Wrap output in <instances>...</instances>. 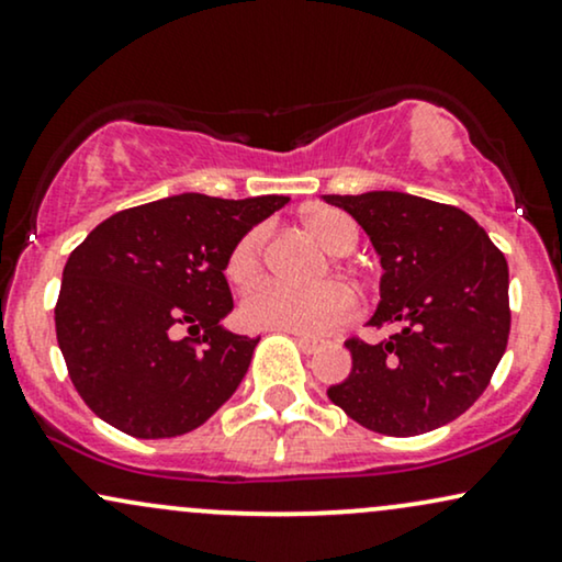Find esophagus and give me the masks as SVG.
Masks as SVG:
<instances>
[{"label": "esophagus", "instance_id": "34e87169", "mask_svg": "<svg viewBox=\"0 0 562 562\" xmlns=\"http://www.w3.org/2000/svg\"><path fill=\"white\" fill-rule=\"evenodd\" d=\"M294 338H296V344H300V349L304 351V355H315L317 349H321V341H317V338H313V336H302V334H292Z\"/></svg>", "mask_w": 562, "mask_h": 562}]
</instances>
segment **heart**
Instances as JSON below:
<instances>
[{
	"instance_id": "1",
	"label": "heart",
	"mask_w": 562,
	"mask_h": 562,
	"mask_svg": "<svg viewBox=\"0 0 562 562\" xmlns=\"http://www.w3.org/2000/svg\"><path fill=\"white\" fill-rule=\"evenodd\" d=\"M302 224L321 241V247L336 258L355 252L359 234L355 221L346 213L334 211V207H317L304 216ZM262 258H266V228L255 226L241 234L228 252V281L237 283L239 289L252 286L262 273ZM351 313H355V300L341 283L334 281L315 283L307 289L268 281L252 289L241 302V315L255 328L289 330V334L302 336L328 334L330 328L349 321Z\"/></svg>"
}]
</instances>
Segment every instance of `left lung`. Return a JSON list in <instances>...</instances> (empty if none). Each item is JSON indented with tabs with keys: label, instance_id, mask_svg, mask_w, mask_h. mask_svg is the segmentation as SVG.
<instances>
[{
	"label": "left lung",
	"instance_id": "obj_1",
	"mask_svg": "<svg viewBox=\"0 0 562 562\" xmlns=\"http://www.w3.org/2000/svg\"><path fill=\"white\" fill-rule=\"evenodd\" d=\"M364 228L380 255V304L370 325L398 330L380 344L349 338L351 372L328 398L391 438L461 417L505 355L508 262L461 207L406 192L323 195Z\"/></svg>",
	"mask_w": 562,
	"mask_h": 562
}]
</instances>
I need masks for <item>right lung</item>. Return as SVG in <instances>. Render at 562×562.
<instances>
[{"label":"right lung","instance_id":"obj_1","mask_svg":"<svg viewBox=\"0 0 562 562\" xmlns=\"http://www.w3.org/2000/svg\"><path fill=\"white\" fill-rule=\"evenodd\" d=\"M286 203L184 192L114 213L72 249L54 323L95 417L133 438H177L232 398L260 338L221 328L234 307L226 260Z\"/></svg>","mask_w":562,"mask_h":562}]
</instances>
